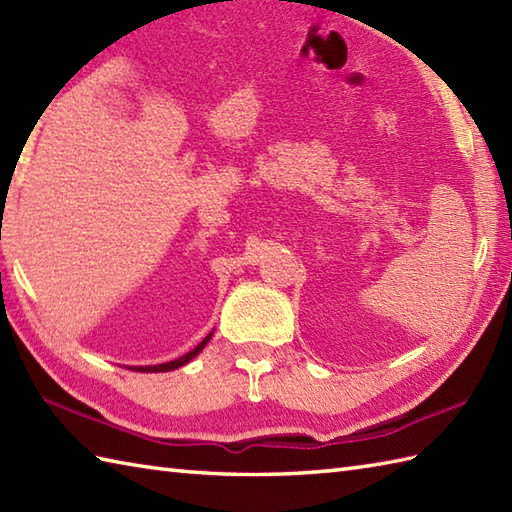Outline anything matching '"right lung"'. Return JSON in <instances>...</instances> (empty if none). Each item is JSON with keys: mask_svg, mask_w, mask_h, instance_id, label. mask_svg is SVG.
Segmentation results:
<instances>
[{"mask_svg": "<svg viewBox=\"0 0 512 512\" xmlns=\"http://www.w3.org/2000/svg\"><path fill=\"white\" fill-rule=\"evenodd\" d=\"M209 339H211V334H209V336H204V341H202L198 347H195V350H191L189 354H184V356L176 358V361H171V363H162V365L134 367V369H138V372H171V369H178V367H182V365H187L193 356H198V354L204 350V345L209 343Z\"/></svg>", "mask_w": 512, "mask_h": 512, "instance_id": "obj_1", "label": "right lung"}]
</instances>
